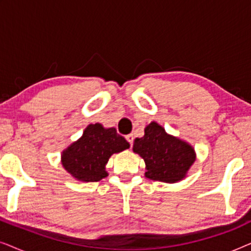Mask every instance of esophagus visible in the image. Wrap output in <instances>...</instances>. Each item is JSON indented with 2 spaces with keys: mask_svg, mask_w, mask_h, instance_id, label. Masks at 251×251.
Masks as SVG:
<instances>
[{
  "mask_svg": "<svg viewBox=\"0 0 251 251\" xmlns=\"http://www.w3.org/2000/svg\"><path fill=\"white\" fill-rule=\"evenodd\" d=\"M126 140H128V142H129L130 146H132V144H133V139H135V137H133L132 133H130V135L126 136Z\"/></svg>",
  "mask_w": 251,
  "mask_h": 251,
  "instance_id": "obj_1",
  "label": "esophagus"
}]
</instances>
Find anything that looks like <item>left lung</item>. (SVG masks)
I'll return each mask as SVG.
<instances>
[{"label": "left lung", "instance_id": "8db88e82", "mask_svg": "<svg viewBox=\"0 0 251 251\" xmlns=\"http://www.w3.org/2000/svg\"><path fill=\"white\" fill-rule=\"evenodd\" d=\"M132 150L145 161V176L166 183L183 179L195 161L194 150L187 143L168 135L155 122L146 126L144 137L135 139Z\"/></svg>", "mask_w": 251, "mask_h": 251}]
</instances>
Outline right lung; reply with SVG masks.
Here are the masks:
<instances>
[{"instance_id":"add662e5","label":"right lung","mask_w":251,"mask_h":251,"mask_svg":"<svg viewBox=\"0 0 251 251\" xmlns=\"http://www.w3.org/2000/svg\"><path fill=\"white\" fill-rule=\"evenodd\" d=\"M130 147L115 128L105 129L99 123L90 125L83 136L72 144L61 155L65 169L82 181H98L107 176L105 166L113 153Z\"/></svg>"}]
</instances>
